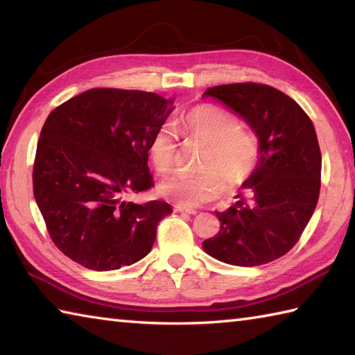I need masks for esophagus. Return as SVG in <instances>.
<instances>
[{
    "label": "esophagus",
    "mask_w": 355,
    "mask_h": 355,
    "mask_svg": "<svg viewBox=\"0 0 355 355\" xmlns=\"http://www.w3.org/2000/svg\"><path fill=\"white\" fill-rule=\"evenodd\" d=\"M175 211L178 213H187V214H196L198 211L193 208H188V207H182V205H175Z\"/></svg>",
    "instance_id": "obj_1"
}]
</instances>
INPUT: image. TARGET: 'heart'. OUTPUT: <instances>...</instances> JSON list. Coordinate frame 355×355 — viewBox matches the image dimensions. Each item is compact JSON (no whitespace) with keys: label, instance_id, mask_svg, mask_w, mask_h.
Returning a JSON list of instances; mask_svg holds the SVG:
<instances>
[{"label":"heart","instance_id":"heart-1","mask_svg":"<svg viewBox=\"0 0 355 355\" xmlns=\"http://www.w3.org/2000/svg\"><path fill=\"white\" fill-rule=\"evenodd\" d=\"M188 142L204 146L199 175H176L159 185V191L178 205L198 207L218 199L230 188L241 187L259 164V142L254 133L241 125L233 112L211 103L198 104L180 116ZM150 161L159 175L176 167L179 144L170 124L159 127L148 144Z\"/></svg>","mask_w":355,"mask_h":355}]
</instances>
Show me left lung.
I'll use <instances>...</instances> for the list:
<instances>
[{
    "label": "left lung",
    "instance_id": "8db88e82",
    "mask_svg": "<svg viewBox=\"0 0 355 355\" xmlns=\"http://www.w3.org/2000/svg\"><path fill=\"white\" fill-rule=\"evenodd\" d=\"M204 95L248 122L260 157L236 204L216 213L219 233L202 247L230 265L272 262L297 243L319 200L322 153L313 121L294 99L266 84H223Z\"/></svg>",
    "mask_w": 355,
    "mask_h": 355
}]
</instances>
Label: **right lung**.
<instances>
[{"label":"right lung","instance_id":"1","mask_svg":"<svg viewBox=\"0 0 355 355\" xmlns=\"http://www.w3.org/2000/svg\"><path fill=\"white\" fill-rule=\"evenodd\" d=\"M151 92L92 89L58 105L42 125L33 196L58 250L93 271L146 257L167 202L133 204L155 187L148 144L173 110Z\"/></svg>","mask_w":355,"mask_h":355}]
</instances>
